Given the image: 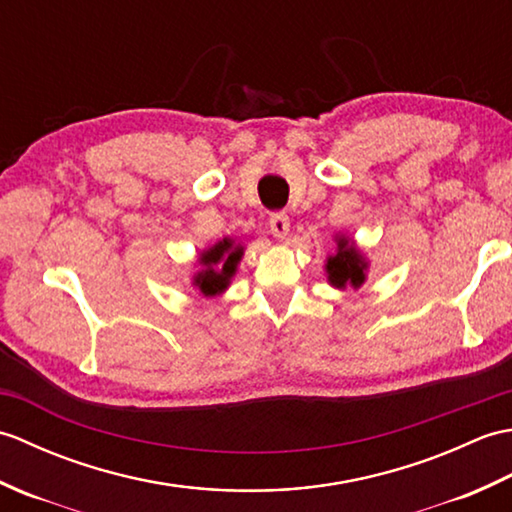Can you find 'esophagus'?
I'll return each mask as SVG.
<instances>
[{
	"label": "esophagus",
	"instance_id": "esophagus-1",
	"mask_svg": "<svg viewBox=\"0 0 512 512\" xmlns=\"http://www.w3.org/2000/svg\"><path fill=\"white\" fill-rule=\"evenodd\" d=\"M270 233H273L277 239H286L290 233V217L286 213H273L270 215Z\"/></svg>",
	"mask_w": 512,
	"mask_h": 512
}]
</instances>
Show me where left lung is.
Segmentation results:
<instances>
[{
    "instance_id": "left-lung-1",
    "label": "left lung",
    "mask_w": 512,
    "mask_h": 512,
    "mask_svg": "<svg viewBox=\"0 0 512 512\" xmlns=\"http://www.w3.org/2000/svg\"><path fill=\"white\" fill-rule=\"evenodd\" d=\"M334 244H336V250L332 255L325 257V266H323L328 284L339 290H347V288L358 290L367 279V270H369L367 257L363 255V250L356 246V242L350 235L336 233Z\"/></svg>"
}]
</instances>
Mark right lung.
<instances>
[{
    "label": "right lung",
    "mask_w": 512,
    "mask_h": 512,
    "mask_svg": "<svg viewBox=\"0 0 512 512\" xmlns=\"http://www.w3.org/2000/svg\"><path fill=\"white\" fill-rule=\"evenodd\" d=\"M244 257L242 242L233 237H224L213 246L204 248L198 257V273H193V286L204 297H220L231 286V279L237 273V266Z\"/></svg>",
    "instance_id": "add662e5"
}]
</instances>
